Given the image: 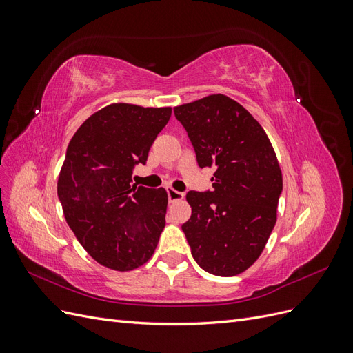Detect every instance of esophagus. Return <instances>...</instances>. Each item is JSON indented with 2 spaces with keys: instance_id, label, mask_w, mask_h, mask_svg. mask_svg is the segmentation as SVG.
Masks as SVG:
<instances>
[{
  "instance_id": "esophagus-1",
  "label": "esophagus",
  "mask_w": 353,
  "mask_h": 353,
  "mask_svg": "<svg viewBox=\"0 0 353 353\" xmlns=\"http://www.w3.org/2000/svg\"><path fill=\"white\" fill-rule=\"evenodd\" d=\"M168 199L169 201H178L184 199V193H179V191L174 190V188H168Z\"/></svg>"
}]
</instances>
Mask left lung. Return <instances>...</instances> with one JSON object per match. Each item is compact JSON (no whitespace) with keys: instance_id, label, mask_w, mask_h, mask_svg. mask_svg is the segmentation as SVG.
Returning a JSON list of instances; mask_svg holds the SVG:
<instances>
[{"instance_id":"left-lung-1","label":"left lung","mask_w":353,"mask_h":353,"mask_svg":"<svg viewBox=\"0 0 353 353\" xmlns=\"http://www.w3.org/2000/svg\"><path fill=\"white\" fill-rule=\"evenodd\" d=\"M200 168H215L213 190L188 191L183 231L200 268L219 276L258 261L276 222L283 191L279 159L259 122L240 103L212 94L174 108Z\"/></svg>"}]
</instances>
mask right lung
I'll return each mask as SVG.
<instances>
[{
    "instance_id": "obj_1",
    "label": "right lung",
    "mask_w": 353,
    "mask_h": 353,
    "mask_svg": "<svg viewBox=\"0 0 353 353\" xmlns=\"http://www.w3.org/2000/svg\"><path fill=\"white\" fill-rule=\"evenodd\" d=\"M170 108L113 103L91 114L68 145L57 194L70 230L94 261L132 271L152 258L165 228V188L131 184Z\"/></svg>"
}]
</instances>
